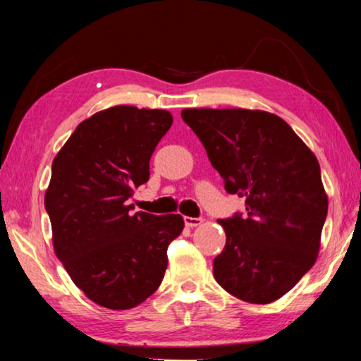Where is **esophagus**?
Wrapping results in <instances>:
<instances>
[{
  "mask_svg": "<svg viewBox=\"0 0 361 361\" xmlns=\"http://www.w3.org/2000/svg\"><path fill=\"white\" fill-rule=\"evenodd\" d=\"M202 224V219L201 217H185V225L186 227H197V225Z\"/></svg>",
  "mask_w": 361,
  "mask_h": 361,
  "instance_id": "obj_1",
  "label": "esophagus"
}]
</instances>
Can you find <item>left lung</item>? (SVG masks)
Here are the masks:
<instances>
[{
    "label": "left lung",
    "mask_w": 361,
    "mask_h": 361,
    "mask_svg": "<svg viewBox=\"0 0 361 361\" xmlns=\"http://www.w3.org/2000/svg\"><path fill=\"white\" fill-rule=\"evenodd\" d=\"M230 195L246 215L219 220L227 235L214 259L220 287L266 305L290 292L316 262L327 196L318 159L282 118L262 110L185 109Z\"/></svg>",
    "instance_id": "8db88e82"
}]
</instances>
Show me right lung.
<instances>
[{"mask_svg": "<svg viewBox=\"0 0 361 361\" xmlns=\"http://www.w3.org/2000/svg\"><path fill=\"white\" fill-rule=\"evenodd\" d=\"M173 116L116 105L74 129L45 192L53 246L73 282L109 310H129L162 283L180 214H133L128 199L149 180V160Z\"/></svg>", "mask_w": 361, "mask_h": 361, "instance_id": "1", "label": "right lung"}]
</instances>
